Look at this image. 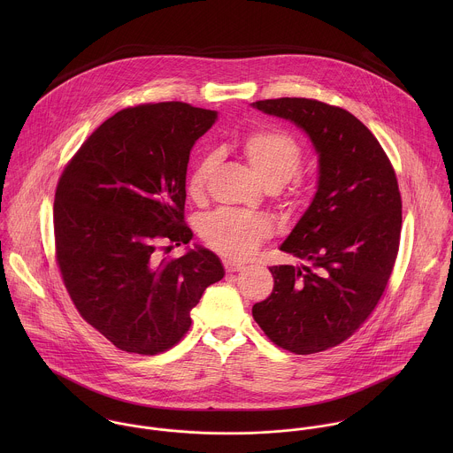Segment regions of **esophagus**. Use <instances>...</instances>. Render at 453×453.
Returning a JSON list of instances; mask_svg holds the SVG:
<instances>
[{
    "label": "esophagus",
    "instance_id": "obj_1",
    "mask_svg": "<svg viewBox=\"0 0 453 453\" xmlns=\"http://www.w3.org/2000/svg\"><path fill=\"white\" fill-rule=\"evenodd\" d=\"M223 266L228 273H234V272H241L246 265L244 263H239V261H234V259H225L223 261Z\"/></svg>",
    "mask_w": 453,
    "mask_h": 453
}]
</instances>
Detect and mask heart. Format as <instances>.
Returning <instances> with one entry per match:
<instances>
[{"instance_id":"b5f03b06","label":"heart","mask_w":453,"mask_h":453,"mask_svg":"<svg viewBox=\"0 0 453 453\" xmlns=\"http://www.w3.org/2000/svg\"><path fill=\"white\" fill-rule=\"evenodd\" d=\"M239 151L268 188H279L288 181L291 183L289 203H296L305 194L307 185L298 174L303 162V146L291 132L279 127L251 130L239 142ZM214 167L216 155L207 153L190 171L187 192L194 202L205 198ZM198 232L202 241L216 253L232 258H246L272 235V225L258 214L218 209L200 219Z\"/></svg>"}]
</instances>
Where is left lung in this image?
Wrapping results in <instances>:
<instances>
[{
    "instance_id": "left-lung-1",
    "label": "left lung",
    "mask_w": 453,
    "mask_h": 453,
    "mask_svg": "<svg viewBox=\"0 0 453 453\" xmlns=\"http://www.w3.org/2000/svg\"><path fill=\"white\" fill-rule=\"evenodd\" d=\"M295 122L319 153V187L280 251L305 265L270 266L273 289L253 307L280 349L316 354L350 338L379 305L399 251L401 194L379 139L340 106L280 97L253 104Z\"/></svg>"
}]
</instances>
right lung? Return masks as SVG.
Masks as SVG:
<instances>
[{"instance_id":"add662e5","label":"right lung","mask_w":453,"mask_h":453,"mask_svg":"<svg viewBox=\"0 0 453 453\" xmlns=\"http://www.w3.org/2000/svg\"><path fill=\"white\" fill-rule=\"evenodd\" d=\"M216 111L146 103L115 113L65 164L54 200L56 261L80 316L130 354L155 356L190 329L219 258L188 244L187 167Z\"/></svg>"}]
</instances>
